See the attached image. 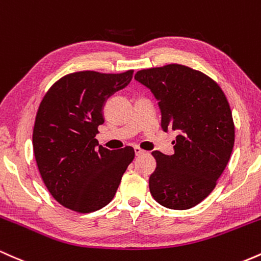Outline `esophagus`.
Masks as SVG:
<instances>
[{
  "label": "esophagus",
  "mask_w": 261,
  "mask_h": 261,
  "mask_svg": "<svg viewBox=\"0 0 261 261\" xmlns=\"http://www.w3.org/2000/svg\"><path fill=\"white\" fill-rule=\"evenodd\" d=\"M134 153H136L137 156H138V155H142V154H144L145 151L143 150V149H140L139 146H134Z\"/></svg>",
  "instance_id": "esophagus-1"
}]
</instances>
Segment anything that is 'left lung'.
Segmentation results:
<instances>
[{
    "label": "left lung",
    "instance_id": "obj_1",
    "mask_svg": "<svg viewBox=\"0 0 261 261\" xmlns=\"http://www.w3.org/2000/svg\"><path fill=\"white\" fill-rule=\"evenodd\" d=\"M158 99L164 132H176L172 155L153 151L149 177L154 200L166 208L189 210L213 191L229 162L234 123L215 80L178 64L140 70L134 76Z\"/></svg>",
    "mask_w": 261,
    "mask_h": 261
}]
</instances>
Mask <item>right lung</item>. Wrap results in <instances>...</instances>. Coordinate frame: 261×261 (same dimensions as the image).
Returning <instances> with one entry per match:
<instances>
[{
    "label": "right lung",
    "mask_w": 261,
    "mask_h": 261,
    "mask_svg": "<svg viewBox=\"0 0 261 261\" xmlns=\"http://www.w3.org/2000/svg\"><path fill=\"white\" fill-rule=\"evenodd\" d=\"M133 70L122 74L77 71L58 80L38 108L33 150L46 189L66 208L97 211L112 201L134 159L132 146L108 150L95 138L103 106L124 89Z\"/></svg>",
    "instance_id": "1"
}]
</instances>
